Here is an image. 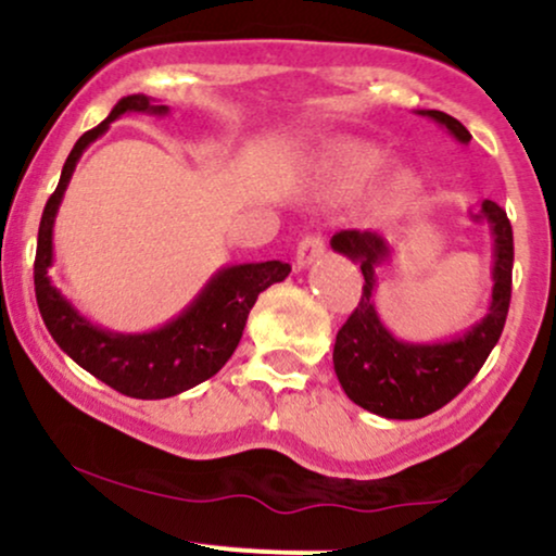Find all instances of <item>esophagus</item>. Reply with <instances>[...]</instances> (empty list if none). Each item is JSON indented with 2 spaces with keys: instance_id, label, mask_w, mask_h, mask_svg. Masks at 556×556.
I'll return each instance as SVG.
<instances>
[{
  "instance_id": "esophagus-1",
  "label": "esophagus",
  "mask_w": 556,
  "mask_h": 556,
  "mask_svg": "<svg viewBox=\"0 0 556 556\" xmlns=\"http://www.w3.org/2000/svg\"><path fill=\"white\" fill-rule=\"evenodd\" d=\"M324 248H327V240L321 238V235H305L303 240L298 242V253H295V261H298V269H305V266H311L314 261H318L324 256Z\"/></svg>"
}]
</instances>
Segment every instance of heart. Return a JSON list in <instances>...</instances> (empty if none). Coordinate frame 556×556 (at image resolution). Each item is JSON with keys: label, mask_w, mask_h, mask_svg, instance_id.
<instances>
[{"label": "heart", "mask_w": 556, "mask_h": 556, "mask_svg": "<svg viewBox=\"0 0 556 556\" xmlns=\"http://www.w3.org/2000/svg\"><path fill=\"white\" fill-rule=\"evenodd\" d=\"M387 151L379 146L366 143L358 138H340L331 140L321 149L316 159V180L331 195H353L361 193L368 182L384 169ZM413 177L407 172H400L394 177L389 190L392 195H405L410 190Z\"/></svg>", "instance_id": "b5f03b06"}]
</instances>
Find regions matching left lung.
<instances>
[{"label": "left lung", "mask_w": 556, "mask_h": 556, "mask_svg": "<svg viewBox=\"0 0 556 556\" xmlns=\"http://www.w3.org/2000/svg\"><path fill=\"white\" fill-rule=\"evenodd\" d=\"M444 125L460 143L470 132L463 123L437 110L418 112ZM476 222H489L494 235V290L489 314L452 342L413 344L394 340L381 324L374 305L376 266L387 261V240L376 232L342 229L331 238V248L361 266L363 295L334 342V371L350 400L363 410L381 418H424L455 400L481 371L494 344L500 342L513 298V225L507 212L494 201H483L481 212L470 214Z\"/></svg>", "instance_id": "obj_1"}]
</instances>
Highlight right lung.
Here are the masks:
<instances>
[{"label": "right lung", "mask_w": 556, "mask_h": 556, "mask_svg": "<svg viewBox=\"0 0 556 556\" xmlns=\"http://www.w3.org/2000/svg\"><path fill=\"white\" fill-rule=\"evenodd\" d=\"M123 114H167V106L156 104L143 93L125 96L114 104L104 123L83 132L73 146L62 167L60 185L49 195L38 225L34 261L36 303L49 334L80 368L127 397L164 400L212 379L225 366L238 348L253 303L266 287L282 282L290 274V264L264 261V264L227 266L208 279L201 295L180 316L172 318L162 329L143 331V334H117L93 327L88 318H83L49 279V266L54 258V216L83 151L96 138L104 136L106 127Z\"/></svg>", "instance_id": "obj_1"}]
</instances>
